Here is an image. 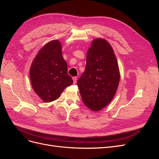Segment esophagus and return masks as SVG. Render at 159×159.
I'll return each mask as SVG.
<instances>
[{
  "instance_id": "esophagus-1",
  "label": "esophagus",
  "mask_w": 159,
  "mask_h": 159,
  "mask_svg": "<svg viewBox=\"0 0 159 159\" xmlns=\"http://www.w3.org/2000/svg\"><path fill=\"white\" fill-rule=\"evenodd\" d=\"M73 81H74V84H76V82H77V78L76 77H73Z\"/></svg>"
}]
</instances>
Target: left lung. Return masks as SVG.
Masks as SVG:
<instances>
[{"mask_svg":"<svg viewBox=\"0 0 159 159\" xmlns=\"http://www.w3.org/2000/svg\"><path fill=\"white\" fill-rule=\"evenodd\" d=\"M120 72L112 46L103 38L91 42L86 66L78 81L83 102L93 111H98L111 102L116 93Z\"/></svg>","mask_w":159,"mask_h":159,"instance_id":"obj_1","label":"left lung"}]
</instances>
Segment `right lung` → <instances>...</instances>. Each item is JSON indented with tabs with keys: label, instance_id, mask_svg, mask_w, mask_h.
<instances>
[{
	"label": "right lung",
	"instance_id": "right-lung-1",
	"mask_svg": "<svg viewBox=\"0 0 159 159\" xmlns=\"http://www.w3.org/2000/svg\"><path fill=\"white\" fill-rule=\"evenodd\" d=\"M30 78L34 91L46 103L58 99L73 84L59 40L50 41L38 52L30 66Z\"/></svg>",
	"mask_w": 159,
	"mask_h": 159
}]
</instances>
